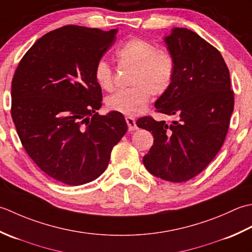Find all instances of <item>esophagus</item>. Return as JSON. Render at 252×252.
Returning a JSON list of instances; mask_svg holds the SVG:
<instances>
[{"label": "esophagus", "instance_id": "34e87169", "mask_svg": "<svg viewBox=\"0 0 252 252\" xmlns=\"http://www.w3.org/2000/svg\"><path fill=\"white\" fill-rule=\"evenodd\" d=\"M125 120H126V123H127V125H128V130H129V131H133V130L137 129L136 121H135V119H133V117H131V116H126Z\"/></svg>", "mask_w": 252, "mask_h": 252}]
</instances>
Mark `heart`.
<instances>
[{"label": "heart", "mask_w": 252, "mask_h": 252, "mask_svg": "<svg viewBox=\"0 0 252 252\" xmlns=\"http://www.w3.org/2000/svg\"><path fill=\"white\" fill-rule=\"evenodd\" d=\"M121 66L133 67L130 89L120 90L106 99V106L124 115H138L145 111L151 94L165 92L175 75V60L166 50L140 38H131L116 51ZM94 79L101 89H113V71L105 60H100L94 67Z\"/></svg>", "instance_id": "1"}]
</instances>
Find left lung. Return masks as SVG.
I'll return each mask as SVG.
<instances>
[{
  "mask_svg": "<svg viewBox=\"0 0 252 252\" xmlns=\"http://www.w3.org/2000/svg\"><path fill=\"white\" fill-rule=\"evenodd\" d=\"M164 42L175 60V75L155 106L177 121L166 124L146 116L136 124L155 138L142 158L146 168L164 181L182 183L202 172L223 146L234 92L222 55L199 34L175 27Z\"/></svg>",
  "mask_w": 252,
  "mask_h": 252,
  "instance_id": "left-lung-1",
  "label": "left lung"
}]
</instances>
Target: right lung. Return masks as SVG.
<instances>
[{
  "label": "right lung",
  "instance_id": "1",
  "mask_svg": "<svg viewBox=\"0 0 252 252\" xmlns=\"http://www.w3.org/2000/svg\"><path fill=\"white\" fill-rule=\"evenodd\" d=\"M116 33L64 26L35 41L15 71L12 117L23 147L45 174L70 186L99 177L127 131L121 113H96L94 67Z\"/></svg>",
  "mask_w": 252,
  "mask_h": 252
}]
</instances>
